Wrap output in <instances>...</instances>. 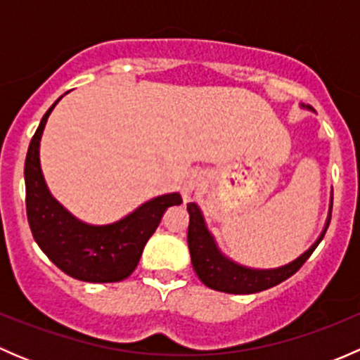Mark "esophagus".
I'll use <instances>...</instances> for the list:
<instances>
[{"instance_id":"esophagus-1","label":"esophagus","mask_w":360,"mask_h":360,"mask_svg":"<svg viewBox=\"0 0 360 360\" xmlns=\"http://www.w3.org/2000/svg\"><path fill=\"white\" fill-rule=\"evenodd\" d=\"M202 186H203V177L198 172L188 174L186 179L183 181V188H181L184 200H190V198L197 197V195L202 191Z\"/></svg>"}]
</instances>
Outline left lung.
<instances>
[{
    "mask_svg": "<svg viewBox=\"0 0 360 360\" xmlns=\"http://www.w3.org/2000/svg\"><path fill=\"white\" fill-rule=\"evenodd\" d=\"M311 110L310 106H307ZM333 207V205H331ZM188 212H190V224H188V248L191 254V264L193 270L197 271L198 278L207 285V288L214 289V291L230 292V294H252L270 289L274 285L281 284V282L288 281L291 275L296 274L304 261L311 256L315 248L321 244L324 238L326 230L331 221V214L328 217L324 231L321 237L317 238L314 245L301 254L300 257L291 261L284 266L271 268V270H256V268L242 266V264L235 263V261L228 259L219 249H217L214 237L210 231L207 230L205 221L198 209L197 203H188Z\"/></svg>",
    "mask_w": 360,
    "mask_h": 360,
    "instance_id": "left-lung-1",
    "label": "left lung"
}]
</instances>
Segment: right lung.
Masks as SVG:
<instances>
[{
    "instance_id": "obj_1",
    "label": "right lung",
    "mask_w": 360,
    "mask_h": 360,
    "mask_svg": "<svg viewBox=\"0 0 360 360\" xmlns=\"http://www.w3.org/2000/svg\"><path fill=\"white\" fill-rule=\"evenodd\" d=\"M43 115L29 144L24 165L25 210L32 237L49 259L69 277L83 282H120L136 270L144 245L163 212L183 202L179 193L162 195L116 223L94 226L76 219L50 195L39 167V141L56 104Z\"/></svg>"
}]
</instances>
